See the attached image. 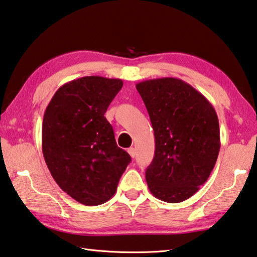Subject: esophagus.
<instances>
[{
  "label": "esophagus",
  "mask_w": 257,
  "mask_h": 257,
  "mask_svg": "<svg viewBox=\"0 0 257 257\" xmlns=\"http://www.w3.org/2000/svg\"><path fill=\"white\" fill-rule=\"evenodd\" d=\"M128 154L134 158L135 156H136V151H135L134 147H130V148H128Z\"/></svg>",
  "instance_id": "34e87169"
}]
</instances>
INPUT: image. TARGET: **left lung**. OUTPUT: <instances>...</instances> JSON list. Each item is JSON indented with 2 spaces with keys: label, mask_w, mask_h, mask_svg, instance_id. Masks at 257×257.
I'll list each match as a JSON object with an SVG mask.
<instances>
[{
  "label": "left lung",
  "mask_w": 257,
  "mask_h": 257,
  "mask_svg": "<svg viewBox=\"0 0 257 257\" xmlns=\"http://www.w3.org/2000/svg\"><path fill=\"white\" fill-rule=\"evenodd\" d=\"M136 88L155 136V155L146 170L149 191L162 201H184L204 184L217 162L220 133L216 111L180 78L144 81Z\"/></svg>",
  "instance_id": "1"
}]
</instances>
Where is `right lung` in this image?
I'll list each match as a JSON object with an SVG mask.
<instances>
[{
    "label": "right lung",
    "mask_w": 257,
    "mask_h": 257,
    "mask_svg": "<svg viewBox=\"0 0 257 257\" xmlns=\"http://www.w3.org/2000/svg\"><path fill=\"white\" fill-rule=\"evenodd\" d=\"M123 83L85 76L60 86L46 108L43 153L51 176L64 192L84 206L113 197L132 161L116 146L104 113Z\"/></svg>",
    "instance_id": "right-lung-1"
}]
</instances>
